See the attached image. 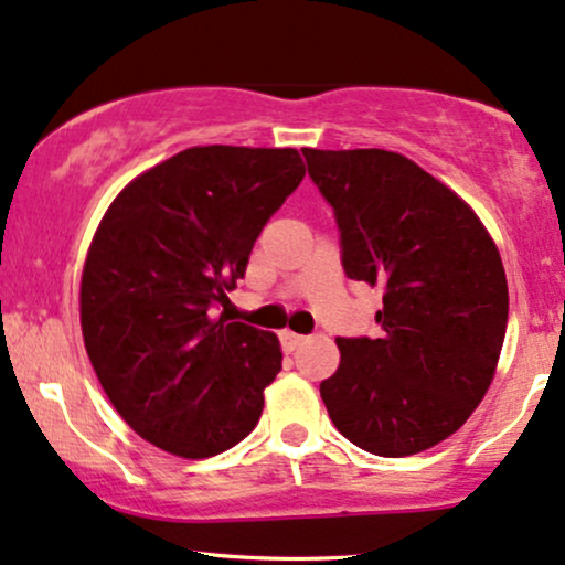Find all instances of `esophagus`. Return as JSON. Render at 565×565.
Returning a JSON list of instances; mask_svg holds the SVG:
<instances>
[{"mask_svg":"<svg viewBox=\"0 0 565 565\" xmlns=\"http://www.w3.org/2000/svg\"><path fill=\"white\" fill-rule=\"evenodd\" d=\"M303 343V335H296V332H290V330H282L280 332V345H282V351H296L298 345Z\"/></svg>","mask_w":565,"mask_h":565,"instance_id":"obj_1","label":"esophagus"}]
</instances>
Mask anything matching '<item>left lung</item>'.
Segmentation results:
<instances>
[{
	"instance_id": "left-lung-1",
	"label": "left lung",
	"mask_w": 565,
	"mask_h": 565,
	"mask_svg": "<svg viewBox=\"0 0 565 565\" xmlns=\"http://www.w3.org/2000/svg\"><path fill=\"white\" fill-rule=\"evenodd\" d=\"M335 209L343 267L380 285L377 338H338L319 385L338 431L361 450L414 456L475 414L495 377L508 324L500 250L448 185L398 151L303 149Z\"/></svg>"
}]
</instances>
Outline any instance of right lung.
Returning <instances> with one entry per match:
<instances>
[{
    "instance_id": "add662e5",
    "label": "right lung",
    "mask_w": 565,
    "mask_h": 565,
    "mask_svg": "<svg viewBox=\"0 0 565 565\" xmlns=\"http://www.w3.org/2000/svg\"><path fill=\"white\" fill-rule=\"evenodd\" d=\"M303 175L296 149L193 146L130 180L104 212L81 277L83 343L146 443L209 458L259 422L280 340L214 306Z\"/></svg>"
}]
</instances>
